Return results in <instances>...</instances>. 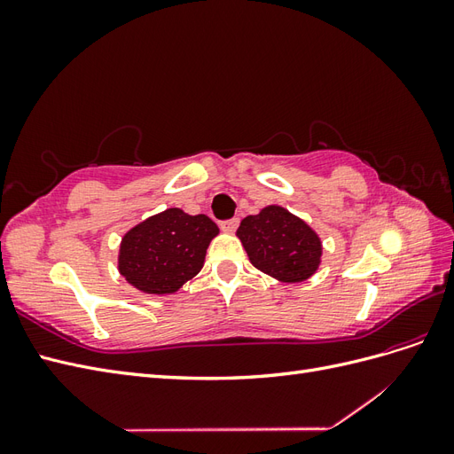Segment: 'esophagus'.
<instances>
[{
	"instance_id": "1",
	"label": "esophagus",
	"mask_w": 454,
	"mask_h": 454,
	"mask_svg": "<svg viewBox=\"0 0 454 454\" xmlns=\"http://www.w3.org/2000/svg\"><path fill=\"white\" fill-rule=\"evenodd\" d=\"M219 227H222V231H225V232H235L239 227V217L225 219V222L219 223Z\"/></svg>"
}]
</instances>
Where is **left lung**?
<instances>
[{
    "instance_id": "8db88e82",
    "label": "left lung",
    "mask_w": 454,
    "mask_h": 454,
    "mask_svg": "<svg viewBox=\"0 0 454 454\" xmlns=\"http://www.w3.org/2000/svg\"><path fill=\"white\" fill-rule=\"evenodd\" d=\"M252 265L284 282H303L320 265L322 242L299 217L267 206L242 219L237 231Z\"/></svg>"
}]
</instances>
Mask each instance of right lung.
<instances>
[{"mask_svg":"<svg viewBox=\"0 0 454 454\" xmlns=\"http://www.w3.org/2000/svg\"><path fill=\"white\" fill-rule=\"evenodd\" d=\"M208 215L168 208L130 229L121 242L119 270L145 294H174L202 269L206 248L217 235Z\"/></svg>","mask_w":454,"mask_h":454,"instance_id":"1","label":"right lung"}]
</instances>
